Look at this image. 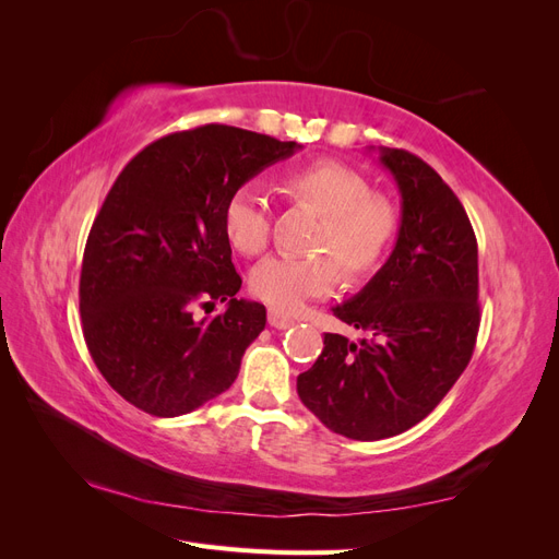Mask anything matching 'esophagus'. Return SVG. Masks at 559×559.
I'll use <instances>...</instances> for the list:
<instances>
[{"label":"esophagus","mask_w":559,"mask_h":559,"mask_svg":"<svg viewBox=\"0 0 559 559\" xmlns=\"http://www.w3.org/2000/svg\"><path fill=\"white\" fill-rule=\"evenodd\" d=\"M267 324L273 329H289V326H294V319L289 314L280 312V310H270L267 312Z\"/></svg>","instance_id":"34e87169"}]
</instances>
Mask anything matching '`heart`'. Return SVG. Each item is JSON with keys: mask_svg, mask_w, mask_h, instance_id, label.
I'll return each mask as SVG.
<instances>
[{"mask_svg": "<svg viewBox=\"0 0 559 559\" xmlns=\"http://www.w3.org/2000/svg\"><path fill=\"white\" fill-rule=\"evenodd\" d=\"M284 189L294 200L308 202L324 214L314 249L325 253L310 257H267L251 267V294L280 312H292L308 298L329 296L341 270L349 280H364L376 273L394 247L399 214L392 202L378 198L373 186L352 167L335 160H319L284 177ZM224 233L233 249L245 257H257L270 238V202L259 183H242L224 205Z\"/></svg>", "mask_w": 559, "mask_h": 559, "instance_id": "b5f03b06", "label": "heart"}]
</instances>
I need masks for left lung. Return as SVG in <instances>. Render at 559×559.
<instances>
[{"label":"left lung","instance_id":"8db88e82","mask_svg":"<svg viewBox=\"0 0 559 559\" xmlns=\"http://www.w3.org/2000/svg\"><path fill=\"white\" fill-rule=\"evenodd\" d=\"M380 163L401 193L396 247L357 296L333 308L368 337L326 333L296 382L321 425L354 441L425 419L464 373L480 326L478 242L460 198L411 151L382 146Z\"/></svg>","mask_w":559,"mask_h":559}]
</instances>
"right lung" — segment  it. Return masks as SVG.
<instances>
[{
	"mask_svg": "<svg viewBox=\"0 0 559 559\" xmlns=\"http://www.w3.org/2000/svg\"><path fill=\"white\" fill-rule=\"evenodd\" d=\"M300 144L233 126L151 142L114 181L83 251L79 310L99 373L134 408L186 415L224 394L265 329L224 233L228 195ZM216 299L227 312L195 320Z\"/></svg>",
	"mask_w": 559,
	"mask_h": 559,
	"instance_id": "obj_1",
	"label": "right lung"
}]
</instances>
